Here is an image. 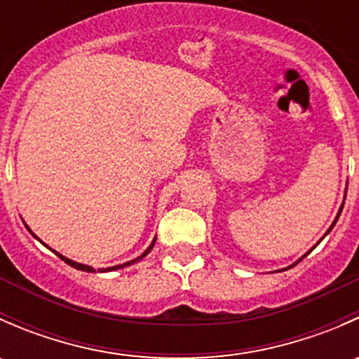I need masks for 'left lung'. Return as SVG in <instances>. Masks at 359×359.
I'll use <instances>...</instances> for the list:
<instances>
[{
    "label": "left lung",
    "instance_id": "obj_1",
    "mask_svg": "<svg viewBox=\"0 0 359 359\" xmlns=\"http://www.w3.org/2000/svg\"><path fill=\"white\" fill-rule=\"evenodd\" d=\"M342 208H344V205H342V206H340V210H339V213H337V217H335L334 224H332V226H330V229H328V231H327V234H328V233H330V231H332V229H334V226H335V222H337V220H339V215H340V212H342ZM321 240H323V238H321ZM309 252H311V250H309ZM309 252H307V253H309ZM307 253H306V255H307ZM306 255H304V257H306ZM304 257H300V259H299V260H297V262H295V264H299V262H300V260H302V259H304ZM295 264H293V266H295ZM293 266H290V267H293ZM290 267H287V269H290Z\"/></svg>",
    "mask_w": 359,
    "mask_h": 359
}]
</instances>
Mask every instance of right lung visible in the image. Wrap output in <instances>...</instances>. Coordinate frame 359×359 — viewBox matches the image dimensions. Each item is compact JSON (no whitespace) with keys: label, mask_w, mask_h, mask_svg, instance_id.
Here are the masks:
<instances>
[{"label":"right lung","mask_w":359,"mask_h":359,"mask_svg":"<svg viewBox=\"0 0 359 359\" xmlns=\"http://www.w3.org/2000/svg\"><path fill=\"white\" fill-rule=\"evenodd\" d=\"M27 229H29V227H27ZM29 231H31V229H29ZM32 236H34V234H32ZM34 238H36V236H34ZM36 240H39V238H36ZM154 241H156V240H153V243L149 245V248H147L146 252L142 253V255H140V257H137V259L130 260V262H125V264H121V266H112V267H107V269H99V271H100V273H104V271H114V269H121V267H126V266H130V264H135V262H139L140 259H144V257H146L147 253H149L151 250H153V247H154ZM55 253H57V252H55ZM57 255H59L60 259L64 260V262L69 264V266H71V267H74V269H79V271H86V273H95V269H93V267H90V266H85V264L74 262V260L67 259V257L60 255V253H57Z\"/></svg>","instance_id":"right-lung-1"}]
</instances>
